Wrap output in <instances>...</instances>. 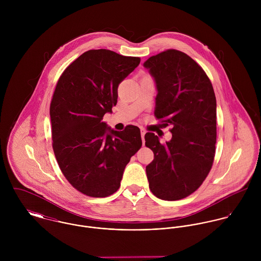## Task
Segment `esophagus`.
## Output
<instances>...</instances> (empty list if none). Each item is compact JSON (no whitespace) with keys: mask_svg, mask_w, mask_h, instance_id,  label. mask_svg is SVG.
Masks as SVG:
<instances>
[{"mask_svg":"<svg viewBox=\"0 0 261 261\" xmlns=\"http://www.w3.org/2000/svg\"><path fill=\"white\" fill-rule=\"evenodd\" d=\"M146 130L144 128H141V135H142V141H143V144H145V135H146Z\"/></svg>","mask_w":261,"mask_h":261,"instance_id":"esophagus-1","label":"esophagus"}]
</instances>
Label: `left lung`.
I'll return each mask as SVG.
<instances>
[{
    "instance_id": "left-lung-1",
    "label": "left lung",
    "mask_w": 261,
    "mask_h": 261,
    "mask_svg": "<svg viewBox=\"0 0 261 261\" xmlns=\"http://www.w3.org/2000/svg\"><path fill=\"white\" fill-rule=\"evenodd\" d=\"M156 85L154 116L171 124L172 139L161 144L145 135L153 152L146 167L151 193L162 200L186 198L202 185L215 156L216 97L209 77L184 52L169 49L144 63Z\"/></svg>"
}]
</instances>
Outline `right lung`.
<instances>
[{"instance_id": "obj_1", "label": "right lung", "mask_w": 261, "mask_h": 261, "mask_svg": "<svg viewBox=\"0 0 261 261\" xmlns=\"http://www.w3.org/2000/svg\"><path fill=\"white\" fill-rule=\"evenodd\" d=\"M140 57L88 50L61 74L50 103L52 147L61 172L80 193L103 198L115 193L130 158L141 149V130L121 132L102 121L117 102L119 83Z\"/></svg>"}]
</instances>
